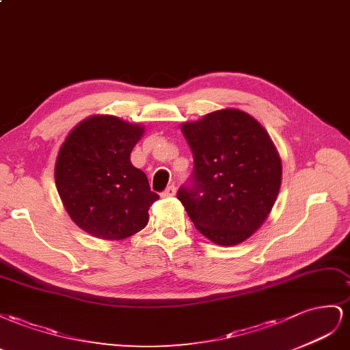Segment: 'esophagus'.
Masks as SVG:
<instances>
[{
    "instance_id": "34e87169",
    "label": "esophagus",
    "mask_w": 350,
    "mask_h": 350,
    "mask_svg": "<svg viewBox=\"0 0 350 350\" xmlns=\"http://www.w3.org/2000/svg\"><path fill=\"white\" fill-rule=\"evenodd\" d=\"M176 195V187L172 185V186H168L165 191L161 193V196L163 198H172V196H174Z\"/></svg>"
}]
</instances>
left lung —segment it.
<instances>
[{
  "label": "left lung",
  "mask_w": 350,
  "mask_h": 350,
  "mask_svg": "<svg viewBox=\"0 0 350 350\" xmlns=\"http://www.w3.org/2000/svg\"><path fill=\"white\" fill-rule=\"evenodd\" d=\"M192 149V182L177 192L195 227L233 246L251 237L273 209L282 159L265 129L245 111L226 108L182 124Z\"/></svg>",
  "instance_id": "obj_1"
}]
</instances>
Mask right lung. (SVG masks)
I'll return each mask as SVG.
<instances>
[{"instance_id":"1","label":"right lung","mask_w":350,"mask_h":350,"mask_svg":"<svg viewBox=\"0 0 350 350\" xmlns=\"http://www.w3.org/2000/svg\"><path fill=\"white\" fill-rule=\"evenodd\" d=\"M144 126L92 116L66 137L55 161V186L70 218L104 241H122L148 224L157 199L146 174L131 163Z\"/></svg>"}]
</instances>
